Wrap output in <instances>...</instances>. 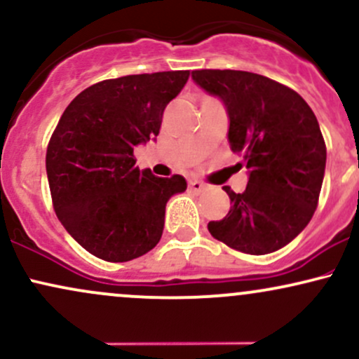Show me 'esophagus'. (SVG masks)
Returning <instances> with one entry per match:
<instances>
[{
	"label": "esophagus",
	"instance_id": "obj_1",
	"mask_svg": "<svg viewBox=\"0 0 359 359\" xmlns=\"http://www.w3.org/2000/svg\"><path fill=\"white\" fill-rule=\"evenodd\" d=\"M189 189L194 192H203L205 189V185L201 182V180H189Z\"/></svg>",
	"mask_w": 359,
	"mask_h": 359
}]
</instances>
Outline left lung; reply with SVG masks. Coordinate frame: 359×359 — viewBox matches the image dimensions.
Returning <instances> with one entry per match:
<instances>
[{"mask_svg": "<svg viewBox=\"0 0 359 359\" xmlns=\"http://www.w3.org/2000/svg\"><path fill=\"white\" fill-rule=\"evenodd\" d=\"M192 81L224 104L229 147L248 168L245 191L222 187L231 209L209 222V233L248 255L283 248L312 219L323 187L325 143L316 114L295 90L259 74L203 69Z\"/></svg>", "mask_w": 359, "mask_h": 359, "instance_id": "8db88e82", "label": "left lung"}]
</instances>
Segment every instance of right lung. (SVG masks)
Masks as SVG:
<instances>
[{
    "instance_id": "1",
    "label": "right lung",
    "mask_w": 359,
    "mask_h": 359,
    "mask_svg": "<svg viewBox=\"0 0 359 359\" xmlns=\"http://www.w3.org/2000/svg\"><path fill=\"white\" fill-rule=\"evenodd\" d=\"M187 79L189 71H168L97 82L60 116L45 158L53 209L94 257L130 262L162 238L168 199L187 182L140 170L133 150L156 138Z\"/></svg>"
}]
</instances>
